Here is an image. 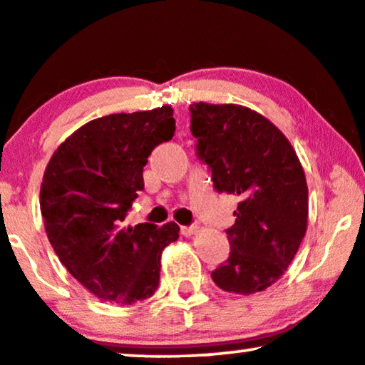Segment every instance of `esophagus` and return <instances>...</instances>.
<instances>
[{"instance_id": "obj_1", "label": "esophagus", "mask_w": 365, "mask_h": 365, "mask_svg": "<svg viewBox=\"0 0 365 365\" xmlns=\"http://www.w3.org/2000/svg\"><path fill=\"white\" fill-rule=\"evenodd\" d=\"M197 232V225H190V227H181V233L184 237H191Z\"/></svg>"}]
</instances>
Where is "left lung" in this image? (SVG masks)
I'll return each mask as SVG.
<instances>
[{
	"instance_id": "8db88e82",
	"label": "left lung",
	"mask_w": 365,
	"mask_h": 365,
	"mask_svg": "<svg viewBox=\"0 0 365 365\" xmlns=\"http://www.w3.org/2000/svg\"><path fill=\"white\" fill-rule=\"evenodd\" d=\"M197 157L218 192L238 197L227 228L230 255L211 272L220 289L254 294L292 262L308 225V186L294 148L276 125L240 105L192 103Z\"/></svg>"
}]
</instances>
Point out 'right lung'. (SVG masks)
Here are the masks:
<instances>
[{
	"mask_svg": "<svg viewBox=\"0 0 365 365\" xmlns=\"http://www.w3.org/2000/svg\"><path fill=\"white\" fill-rule=\"evenodd\" d=\"M169 105L101 116L53 152L40 187V211L53 252L89 292L133 304L154 294L160 254L178 240L174 222L157 227L125 218L143 191V165L174 137Z\"/></svg>",
	"mask_w": 365,
	"mask_h": 365,
	"instance_id": "add662e5",
	"label": "right lung"
}]
</instances>
